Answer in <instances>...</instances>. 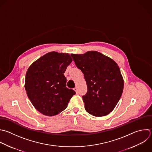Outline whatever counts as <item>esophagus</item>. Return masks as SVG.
<instances>
[{"label": "esophagus", "instance_id": "1", "mask_svg": "<svg viewBox=\"0 0 152 152\" xmlns=\"http://www.w3.org/2000/svg\"><path fill=\"white\" fill-rule=\"evenodd\" d=\"M74 90L75 91L76 93L77 94V93H78V88H77V87H75V88H74Z\"/></svg>", "mask_w": 152, "mask_h": 152}]
</instances>
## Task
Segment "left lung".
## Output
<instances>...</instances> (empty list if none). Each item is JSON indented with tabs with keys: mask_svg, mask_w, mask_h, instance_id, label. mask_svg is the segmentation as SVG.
Masks as SVG:
<instances>
[{
	"mask_svg": "<svg viewBox=\"0 0 152 152\" xmlns=\"http://www.w3.org/2000/svg\"><path fill=\"white\" fill-rule=\"evenodd\" d=\"M71 56L86 81L87 93L83 96L86 110L95 116L108 115L116 106L124 89L118 64L97 51L72 53Z\"/></svg>",
	"mask_w": 152,
	"mask_h": 152,
	"instance_id": "left-lung-1",
	"label": "left lung"
}]
</instances>
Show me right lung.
<instances>
[{
  "label": "right lung",
  "instance_id": "add662e5",
  "mask_svg": "<svg viewBox=\"0 0 152 152\" xmlns=\"http://www.w3.org/2000/svg\"><path fill=\"white\" fill-rule=\"evenodd\" d=\"M72 59L69 53L49 52L28 68L25 80L27 94L34 107L44 115H56L65 110L75 91L66 87L64 73Z\"/></svg>",
  "mask_w": 152,
  "mask_h": 152
}]
</instances>
